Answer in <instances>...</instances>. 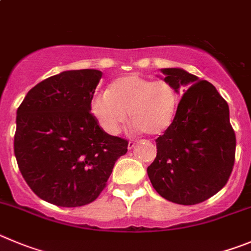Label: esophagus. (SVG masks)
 I'll use <instances>...</instances> for the list:
<instances>
[{
	"label": "esophagus",
	"instance_id": "34e87169",
	"mask_svg": "<svg viewBox=\"0 0 251 251\" xmlns=\"http://www.w3.org/2000/svg\"><path fill=\"white\" fill-rule=\"evenodd\" d=\"M135 146H137V142L129 141V143H128V149H133Z\"/></svg>",
	"mask_w": 251,
	"mask_h": 251
}]
</instances>
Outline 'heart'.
Returning a JSON list of instances; mask_svg holds the SVG:
<instances>
[{"instance_id":"b5f03b06","label":"heart","mask_w":251,"mask_h":251,"mask_svg":"<svg viewBox=\"0 0 251 251\" xmlns=\"http://www.w3.org/2000/svg\"><path fill=\"white\" fill-rule=\"evenodd\" d=\"M178 104V91L168 80L129 75L113 80L107 94L94 96L91 113L109 134L119 132L128 112L137 129L155 135L171 127Z\"/></svg>"}]
</instances>
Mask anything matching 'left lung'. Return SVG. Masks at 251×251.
Segmentation results:
<instances>
[{"label": "left lung", "mask_w": 251, "mask_h": 251, "mask_svg": "<svg viewBox=\"0 0 251 251\" xmlns=\"http://www.w3.org/2000/svg\"><path fill=\"white\" fill-rule=\"evenodd\" d=\"M162 72L184 93L172 126L155 139L157 157L147 172L160 197L194 205L217 194L233 172L236 138L229 105L208 80L180 68Z\"/></svg>", "instance_id": "left-lung-1"}]
</instances>
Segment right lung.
Returning a JSON list of instances; mask_svg holds the SVG:
<instances>
[{
  "mask_svg": "<svg viewBox=\"0 0 251 251\" xmlns=\"http://www.w3.org/2000/svg\"><path fill=\"white\" fill-rule=\"evenodd\" d=\"M100 78L97 70L66 71L34 86L18 107V168L48 203L75 208L96 201L127 153V139L105 133L91 113Z\"/></svg>",
  "mask_w": 251,
  "mask_h": 251,
  "instance_id": "add662e5",
  "label": "right lung"
}]
</instances>
